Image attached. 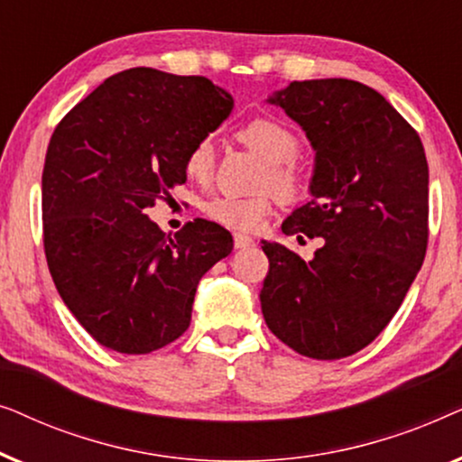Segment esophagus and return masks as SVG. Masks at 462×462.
Wrapping results in <instances>:
<instances>
[{"instance_id":"esophagus-1","label":"esophagus","mask_w":462,"mask_h":462,"mask_svg":"<svg viewBox=\"0 0 462 462\" xmlns=\"http://www.w3.org/2000/svg\"><path fill=\"white\" fill-rule=\"evenodd\" d=\"M233 242H236V248L237 250H242V248H248V245L254 244V239H252L250 236H244V233H236Z\"/></svg>"}]
</instances>
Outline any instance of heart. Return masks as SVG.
Returning a JSON list of instances; mask_svg holds the SVG:
<instances>
[{
  "instance_id": "1",
  "label": "heart",
  "mask_w": 462,
  "mask_h": 462,
  "mask_svg": "<svg viewBox=\"0 0 462 462\" xmlns=\"http://www.w3.org/2000/svg\"><path fill=\"white\" fill-rule=\"evenodd\" d=\"M237 138L239 143H244L245 147L267 162L261 180L263 187L273 189V193L282 201L299 198L305 174H302L300 163L296 162L300 138L292 128H288L280 119L256 117L237 130ZM182 168H185L187 179L198 185H208L212 180L214 168H217V151H214L210 138H198L189 147ZM201 210L208 218L226 229L250 233L258 229L267 218L271 212V198L267 193L248 195V198L217 195V198L208 199Z\"/></svg>"
}]
</instances>
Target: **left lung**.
I'll list each match as a JSON object with an SVG mask.
<instances>
[{
    "instance_id": "8db88e82",
    "label": "left lung",
    "mask_w": 462,
    "mask_h": 462,
    "mask_svg": "<svg viewBox=\"0 0 462 462\" xmlns=\"http://www.w3.org/2000/svg\"><path fill=\"white\" fill-rule=\"evenodd\" d=\"M269 103L305 130L315 151L311 201L282 231L324 237V245L302 261L263 242L264 321L300 356L349 357L387 328L425 261V149L384 97L359 81H292Z\"/></svg>"
}]
</instances>
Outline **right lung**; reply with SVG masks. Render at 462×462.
Wrapping results in <instances>:
<instances>
[{"label": "right lung", "mask_w": 462, "mask_h": 462, "mask_svg": "<svg viewBox=\"0 0 462 462\" xmlns=\"http://www.w3.org/2000/svg\"><path fill=\"white\" fill-rule=\"evenodd\" d=\"M231 109L210 79L136 67L56 125L42 174L43 250L60 299L106 349L144 356L179 338L199 280L231 254L217 223L195 218L170 237L144 214L187 180L189 147Z\"/></svg>", "instance_id": "right-lung-1"}]
</instances>
